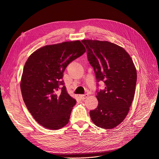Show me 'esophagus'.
<instances>
[{
    "instance_id": "1",
    "label": "esophagus",
    "mask_w": 159,
    "mask_h": 159,
    "mask_svg": "<svg viewBox=\"0 0 159 159\" xmlns=\"http://www.w3.org/2000/svg\"><path fill=\"white\" fill-rule=\"evenodd\" d=\"M80 98H81L82 99H86V98L88 97V94H85V95H80Z\"/></svg>"
}]
</instances>
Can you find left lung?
I'll return each mask as SVG.
<instances>
[{
	"label": "left lung",
	"mask_w": 159,
	"mask_h": 159,
	"mask_svg": "<svg viewBox=\"0 0 159 159\" xmlns=\"http://www.w3.org/2000/svg\"><path fill=\"white\" fill-rule=\"evenodd\" d=\"M88 61L97 81L105 89L97 91L98 104L89 112L97 126L110 129L125 119L134 98L137 70L131 57L123 48L108 41L82 40Z\"/></svg>",
	"instance_id": "1"
}]
</instances>
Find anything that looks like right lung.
Instances as JSON below:
<instances>
[{
    "label": "right lung",
    "mask_w": 159,
    "mask_h": 159,
    "mask_svg": "<svg viewBox=\"0 0 159 159\" xmlns=\"http://www.w3.org/2000/svg\"><path fill=\"white\" fill-rule=\"evenodd\" d=\"M86 51L80 40L46 45L30 55L24 65L20 89L24 102L42 126L57 130L69 122L76 100L62 80L71 62Z\"/></svg>",
    "instance_id": "add662e5"
}]
</instances>
